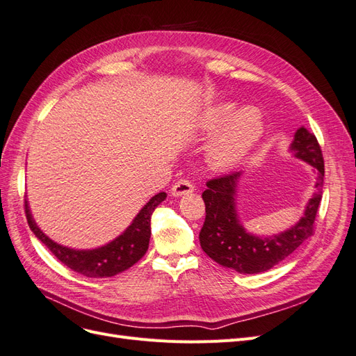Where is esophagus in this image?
I'll return each mask as SVG.
<instances>
[{"instance_id":"esophagus-1","label":"esophagus","mask_w":356,"mask_h":356,"mask_svg":"<svg viewBox=\"0 0 356 356\" xmlns=\"http://www.w3.org/2000/svg\"><path fill=\"white\" fill-rule=\"evenodd\" d=\"M193 191H195V186H193L188 179H179L178 182H175V186L170 190L172 196H175V197H181V196L188 195V193H193Z\"/></svg>"}]
</instances>
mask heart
<instances>
[{
	"label": "heart",
	"mask_w": 356,
	"mask_h": 356,
	"mask_svg": "<svg viewBox=\"0 0 356 356\" xmlns=\"http://www.w3.org/2000/svg\"><path fill=\"white\" fill-rule=\"evenodd\" d=\"M200 127L207 132L221 131L208 147V160L218 170L238 168L264 135V118L254 106L239 108L236 102H218L204 110Z\"/></svg>",
	"instance_id": "b5f03b06"
}]
</instances>
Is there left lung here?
Returning <instances> with one entry per match:
<instances>
[{
	"instance_id": "left-lung-1",
	"label": "left lung",
	"mask_w": 356,
	"mask_h": 356,
	"mask_svg": "<svg viewBox=\"0 0 356 356\" xmlns=\"http://www.w3.org/2000/svg\"><path fill=\"white\" fill-rule=\"evenodd\" d=\"M289 152L315 168V188L318 191L309 199L303 217L285 232L272 236H257L245 230L236 208L242 172L207 182L208 188L202 193L207 218L199 239L202 250L213 261L239 273H261L285 260L314 234V222L324 186V159L316 136L303 126L297 129Z\"/></svg>"
}]
</instances>
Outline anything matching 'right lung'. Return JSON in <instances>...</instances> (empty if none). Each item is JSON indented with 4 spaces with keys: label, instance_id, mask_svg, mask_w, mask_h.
<instances>
[{
    "label": "right lung",
    "instance_id": "right-lung-1",
    "mask_svg": "<svg viewBox=\"0 0 356 356\" xmlns=\"http://www.w3.org/2000/svg\"><path fill=\"white\" fill-rule=\"evenodd\" d=\"M166 193H157L138 212L129 227L115 239L95 250H74L51 241L32 218L29 203L25 200V211L29 229L35 238L44 243L49 251L71 270L88 277H111L132 267L145 255L152 236V215L159 204L166 199Z\"/></svg>",
    "mask_w": 356,
    "mask_h": 356
}]
</instances>
